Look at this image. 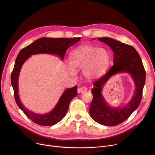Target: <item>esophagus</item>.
<instances>
[{
	"mask_svg": "<svg viewBox=\"0 0 155 155\" xmlns=\"http://www.w3.org/2000/svg\"><path fill=\"white\" fill-rule=\"evenodd\" d=\"M87 91V88L85 87H82L78 89V92L79 93H84V92H86Z\"/></svg>",
	"mask_w": 155,
	"mask_h": 155,
	"instance_id": "esophagus-1",
	"label": "esophagus"
}]
</instances>
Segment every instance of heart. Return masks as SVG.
<instances>
[{
	"mask_svg": "<svg viewBox=\"0 0 155 155\" xmlns=\"http://www.w3.org/2000/svg\"><path fill=\"white\" fill-rule=\"evenodd\" d=\"M70 64L67 70L72 76L75 71L84 70V75L88 79L101 76L107 69L110 63V54L104 48L91 45L80 46L72 51L69 56Z\"/></svg>",
	"mask_w": 155,
	"mask_h": 155,
	"instance_id": "obj_1",
	"label": "heart"
}]
</instances>
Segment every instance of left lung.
Masks as SVG:
<instances>
[{
    "label": "left lung",
    "instance_id": "1",
    "mask_svg": "<svg viewBox=\"0 0 155 155\" xmlns=\"http://www.w3.org/2000/svg\"><path fill=\"white\" fill-rule=\"evenodd\" d=\"M98 40L112 49L114 53L113 66L93 84L94 87L91 91L93 100L89 113L97 123L114 126L123 123L140 105L145 84L146 72L141 57L133 46L107 37L99 38ZM121 72L130 74L135 85V91L132 99L125 107L113 108L105 101L101 91L111 76Z\"/></svg>",
    "mask_w": 155,
    "mask_h": 155
}]
</instances>
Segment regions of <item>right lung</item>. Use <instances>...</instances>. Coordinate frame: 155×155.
<instances>
[{
  "label": "right lung",
  "mask_w": 155,
  "mask_h": 155,
  "mask_svg": "<svg viewBox=\"0 0 155 155\" xmlns=\"http://www.w3.org/2000/svg\"><path fill=\"white\" fill-rule=\"evenodd\" d=\"M81 38H41L22 49L19 53L11 74V84L14 89L15 100L18 107L35 123L41 126H50L59 123L66 115L71 101L77 95V86L67 88L51 112L47 114H37L32 112L24 107L19 96L18 80L19 73L24 63L31 55L38 54H54L58 56L63 60L67 49L74 45Z\"/></svg>",
  "instance_id": "1"
}]
</instances>
